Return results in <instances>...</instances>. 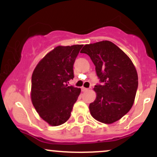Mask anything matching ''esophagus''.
Segmentation results:
<instances>
[{"instance_id":"1","label":"esophagus","mask_w":157,"mask_h":157,"mask_svg":"<svg viewBox=\"0 0 157 157\" xmlns=\"http://www.w3.org/2000/svg\"><path fill=\"white\" fill-rule=\"evenodd\" d=\"M81 90H82V91L83 92H85V91H87L88 90V88H86V87H81Z\"/></svg>"}]
</instances>
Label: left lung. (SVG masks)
Instances as JSON below:
<instances>
[{"mask_svg": "<svg viewBox=\"0 0 157 157\" xmlns=\"http://www.w3.org/2000/svg\"><path fill=\"white\" fill-rule=\"evenodd\" d=\"M80 52L90 57L102 83L93 89L96 98L90 104V114L102 123L115 122L134 104L138 86L135 67L129 57L109 41L85 45Z\"/></svg>", "mask_w": 157, "mask_h": 157, "instance_id": "left-lung-1", "label": "left lung"}]
</instances>
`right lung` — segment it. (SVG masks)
I'll return each mask as SVG.
<instances>
[{
	"label": "right lung",
	"mask_w": 157,
	"mask_h": 157,
	"mask_svg": "<svg viewBox=\"0 0 157 157\" xmlns=\"http://www.w3.org/2000/svg\"><path fill=\"white\" fill-rule=\"evenodd\" d=\"M83 45L57 46L36 65L32 75L31 100L39 116L51 126L65 123L80 95V88L68 86L74 78L76 58Z\"/></svg>",
	"instance_id": "right-lung-1"
}]
</instances>
